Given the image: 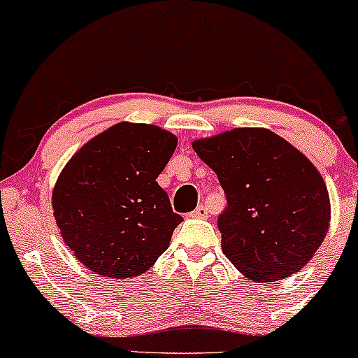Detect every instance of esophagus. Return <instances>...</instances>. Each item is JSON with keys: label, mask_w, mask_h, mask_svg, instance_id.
I'll return each instance as SVG.
<instances>
[{"label": "esophagus", "mask_w": 358, "mask_h": 358, "mask_svg": "<svg viewBox=\"0 0 358 358\" xmlns=\"http://www.w3.org/2000/svg\"><path fill=\"white\" fill-rule=\"evenodd\" d=\"M189 216H191V218H208V208L201 204V206L196 208V210L192 211Z\"/></svg>", "instance_id": "esophagus-1"}]
</instances>
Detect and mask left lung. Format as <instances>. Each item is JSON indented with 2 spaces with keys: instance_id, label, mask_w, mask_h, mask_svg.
<instances>
[{
  "instance_id": "8db88e82",
  "label": "left lung",
  "mask_w": 358,
  "mask_h": 358,
  "mask_svg": "<svg viewBox=\"0 0 358 358\" xmlns=\"http://www.w3.org/2000/svg\"><path fill=\"white\" fill-rule=\"evenodd\" d=\"M192 148L227 194L218 228L233 266L255 282L306 266L331 216L327 184L311 160L267 128H233L194 140Z\"/></svg>"
}]
</instances>
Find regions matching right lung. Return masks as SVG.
Masks as SVG:
<instances>
[{
    "instance_id": "add662e5",
    "label": "right lung",
    "mask_w": 358,
    "mask_h": 358,
    "mask_svg": "<svg viewBox=\"0 0 358 358\" xmlns=\"http://www.w3.org/2000/svg\"><path fill=\"white\" fill-rule=\"evenodd\" d=\"M178 136L147 123L122 122L72 155L52 191L64 243L94 274L142 275L171 243L182 216L157 179Z\"/></svg>"
}]
</instances>
